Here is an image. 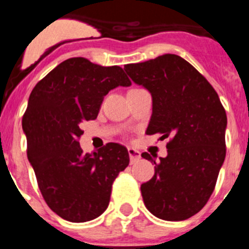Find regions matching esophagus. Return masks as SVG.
I'll return each instance as SVG.
<instances>
[{
	"label": "esophagus",
	"instance_id": "34e87169",
	"mask_svg": "<svg viewBox=\"0 0 249 249\" xmlns=\"http://www.w3.org/2000/svg\"><path fill=\"white\" fill-rule=\"evenodd\" d=\"M128 155L129 160H131V163H135V162H137L141 158V152L135 148H128Z\"/></svg>",
	"mask_w": 249,
	"mask_h": 249
}]
</instances>
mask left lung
Wrapping results in <instances>:
<instances>
[{
	"instance_id": "1",
	"label": "left lung",
	"mask_w": 249,
	"mask_h": 249,
	"mask_svg": "<svg viewBox=\"0 0 249 249\" xmlns=\"http://www.w3.org/2000/svg\"><path fill=\"white\" fill-rule=\"evenodd\" d=\"M152 96L147 135L169 137L160 162L144 152L155 176L141 186L147 210L164 221H183L204 207L226 157L227 116L218 94L191 63L167 53L124 66Z\"/></svg>"
}]
</instances>
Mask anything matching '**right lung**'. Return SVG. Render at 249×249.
I'll return each instance as SVG.
<instances>
[{
  "label": "right lung",
  "instance_id": "1",
  "mask_svg": "<svg viewBox=\"0 0 249 249\" xmlns=\"http://www.w3.org/2000/svg\"><path fill=\"white\" fill-rule=\"evenodd\" d=\"M131 85L120 66L103 67L83 57L59 63L32 89L22 128L27 157L51 210L66 221H92L108 207L112 183L129 163L128 151L107 143L83 153L80 124L97 118L105 96Z\"/></svg>",
  "mask_w": 249,
  "mask_h": 249
}]
</instances>
